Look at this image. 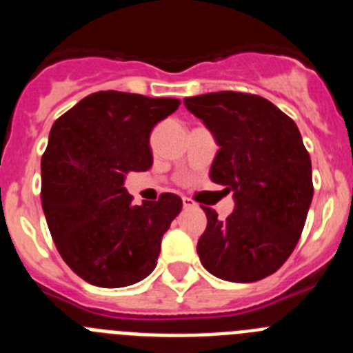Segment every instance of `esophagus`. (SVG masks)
<instances>
[{"label":"esophagus","mask_w":353,"mask_h":353,"mask_svg":"<svg viewBox=\"0 0 353 353\" xmlns=\"http://www.w3.org/2000/svg\"><path fill=\"white\" fill-rule=\"evenodd\" d=\"M182 201H183V208H192L196 205L191 198H185V196L182 198Z\"/></svg>","instance_id":"obj_1"}]
</instances>
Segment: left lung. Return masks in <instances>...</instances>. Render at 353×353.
<instances>
[{"label":"left lung","mask_w":353,"mask_h":353,"mask_svg":"<svg viewBox=\"0 0 353 353\" xmlns=\"http://www.w3.org/2000/svg\"><path fill=\"white\" fill-rule=\"evenodd\" d=\"M219 145L212 182L233 192L235 210L212 208L198 256L215 277L252 283L276 272L301 239L311 199V159L295 121L260 95L217 92L183 99Z\"/></svg>","instance_id":"left-lung-1"}]
</instances>
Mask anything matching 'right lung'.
I'll return each mask as SVG.
<instances>
[{
	"mask_svg": "<svg viewBox=\"0 0 353 353\" xmlns=\"http://www.w3.org/2000/svg\"><path fill=\"white\" fill-rule=\"evenodd\" d=\"M179 105V99L97 92L49 132L43 214L65 263L90 285H134L157 265L162 235L182 210V199L164 192L157 201L134 205L123 182L132 171L150 170V132Z\"/></svg>",
	"mask_w": 353,
	"mask_h": 353,
	"instance_id": "1",
	"label": "right lung"
}]
</instances>
